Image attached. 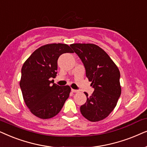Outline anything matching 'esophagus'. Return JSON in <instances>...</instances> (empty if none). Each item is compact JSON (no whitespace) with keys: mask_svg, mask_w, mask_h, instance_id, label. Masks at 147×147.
I'll return each instance as SVG.
<instances>
[{"mask_svg":"<svg viewBox=\"0 0 147 147\" xmlns=\"http://www.w3.org/2000/svg\"><path fill=\"white\" fill-rule=\"evenodd\" d=\"M72 93H78V92H79V91H78V90H76V89H72Z\"/></svg>","mask_w":147,"mask_h":147,"instance_id":"34e87169","label":"esophagus"}]
</instances>
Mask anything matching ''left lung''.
Listing matches in <instances>:
<instances>
[{
	"mask_svg": "<svg viewBox=\"0 0 147 147\" xmlns=\"http://www.w3.org/2000/svg\"><path fill=\"white\" fill-rule=\"evenodd\" d=\"M85 66L86 76L95 91L91 96L85 92L87 101L81 105L82 115L91 122H98L109 116L121 95L120 73L106 52L93 44L70 45Z\"/></svg>",
	"mask_w": 147,
	"mask_h": 147,
	"instance_id": "8db88e82",
	"label": "left lung"
}]
</instances>
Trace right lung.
Listing matches in <instances>:
<instances>
[{
  "instance_id": "obj_1",
  "label": "right lung",
  "mask_w": 147,
  "mask_h": 147,
  "mask_svg": "<svg viewBox=\"0 0 147 147\" xmlns=\"http://www.w3.org/2000/svg\"><path fill=\"white\" fill-rule=\"evenodd\" d=\"M73 52L67 44H46L35 50L23 64L19 85L27 107L38 118L56 116L69 97V86L60 87L50 79L56 77L59 56Z\"/></svg>"
}]
</instances>
